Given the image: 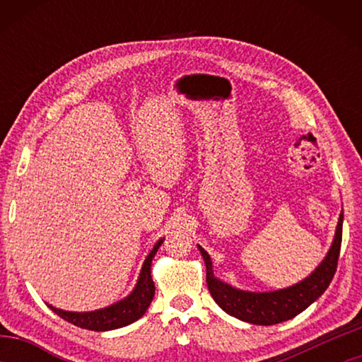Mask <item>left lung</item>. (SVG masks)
Wrapping results in <instances>:
<instances>
[{
    "instance_id": "left-lung-1",
    "label": "left lung",
    "mask_w": 362,
    "mask_h": 362,
    "mask_svg": "<svg viewBox=\"0 0 362 362\" xmlns=\"http://www.w3.org/2000/svg\"><path fill=\"white\" fill-rule=\"evenodd\" d=\"M341 225L343 214H340L332 247L321 265L302 283L274 292H244L222 283L214 276L209 254L198 246L206 263V281L212 298L225 313L257 326H273L292 320L293 316L308 308L316 298H320L332 281L340 255Z\"/></svg>"
}]
</instances>
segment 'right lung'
Returning <instances> with one entry per match:
<instances>
[{"label": "right lung", "instance_id": "add662e5", "mask_svg": "<svg viewBox=\"0 0 362 362\" xmlns=\"http://www.w3.org/2000/svg\"><path fill=\"white\" fill-rule=\"evenodd\" d=\"M163 244V240H159L155 247L151 249V252L146 257L140 272V278L136 284V289L132 291L131 296H127L124 300L115 303L112 306H107L103 310L89 311V313H73V311H64L57 310L54 306L49 305L54 313L62 317V320L69 321L75 326L81 329L89 330H112L118 327H124L127 324L137 321L139 317L145 315V311L148 310V306L155 296V283L151 279V260L155 254L158 252V247Z\"/></svg>", "mask_w": 362, "mask_h": 362}]
</instances>
